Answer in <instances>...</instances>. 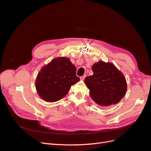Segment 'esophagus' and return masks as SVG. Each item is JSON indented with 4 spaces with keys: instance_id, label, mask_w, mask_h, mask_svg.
Wrapping results in <instances>:
<instances>
[{
    "instance_id": "1",
    "label": "esophagus",
    "mask_w": 151,
    "mask_h": 151,
    "mask_svg": "<svg viewBox=\"0 0 151 151\" xmlns=\"http://www.w3.org/2000/svg\"><path fill=\"white\" fill-rule=\"evenodd\" d=\"M86 76V75H84V76H81V77H80V79H81V80H84V79H85Z\"/></svg>"
}]
</instances>
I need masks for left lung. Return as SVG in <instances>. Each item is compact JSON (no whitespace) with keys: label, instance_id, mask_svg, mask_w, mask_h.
Listing matches in <instances>:
<instances>
[{"label":"left lung","instance_id":"1","mask_svg":"<svg viewBox=\"0 0 151 151\" xmlns=\"http://www.w3.org/2000/svg\"><path fill=\"white\" fill-rule=\"evenodd\" d=\"M91 69L93 74L84 79L91 99L102 107L119 102L127 90L123 73L112 63L103 61L93 64Z\"/></svg>","mask_w":151,"mask_h":151}]
</instances>
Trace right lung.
<instances>
[{
  "mask_svg": "<svg viewBox=\"0 0 151 151\" xmlns=\"http://www.w3.org/2000/svg\"><path fill=\"white\" fill-rule=\"evenodd\" d=\"M76 67L66 57H58L43 66L38 72L35 88L39 96L55 102L65 96L72 85L79 81Z\"/></svg>",
  "mask_w": 151,
  "mask_h": 151,
  "instance_id": "1",
  "label": "right lung"
}]
</instances>
